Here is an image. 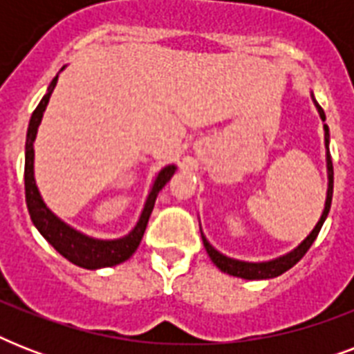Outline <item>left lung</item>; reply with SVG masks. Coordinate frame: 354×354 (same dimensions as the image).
<instances>
[{
	"mask_svg": "<svg viewBox=\"0 0 354 354\" xmlns=\"http://www.w3.org/2000/svg\"><path fill=\"white\" fill-rule=\"evenodd\" d=\"M319 112V118L325 121V113L322 110L319 104H316ZM325 147H327V172H329V189H327V200H325V209L319 216L318 224L314 226V230L310 232V235L305 239V241L296 248L292 250L290 253H286L283 257L274 259V261H268V263H244V261H236V259H230L226 255H222L221 252H216L215 248L211 246L209 242L205 241V236L202 235V241H204V248L207 255L211 257V261L216 264V268H221L222 272H226L230 275H235V277H242V279H272V277H277V275L285 274L286 270H290L296 263L301 261V257L308 252V248L313 246V242L316 241L319 230L324 226L325 218L329 215L330 209V202H333V160H330V152H329V127L325 124Z\"/></svg>",
	"mask_w": 354,
	"mask_h": 354,
	"instance_id": "8db88e82",
	"label": "left lung"
}]
</instances>
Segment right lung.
Listing matches in <instances>:
<instances>
[{
  "label": "right lung",
  "instance_id": "obj_1",
  "mask_svg": "<svg viewBox=\"0 0 354 354\" xmlns=\"http://www.w3.org/2000/svg\"><path fill=\"white\" fill-rule=\"evenodd\" d=\"M58 75L51 80V84L47 88V93L40 101V104L36 106V110L30 115L29 130H27V141H25V202H27V209H29L30 221L36 226V230L44 235L49 244L57 250L62 257H66L69 263L77 264L80 268L97 270L106 268V266H115L119 263H124L127 259L132 257V253L138 250L139 242L143 239V233L149 224L150 213L154 209L156 196L161 189L165 187V183L169 182L176 171L174 165H167L165 169H161L158 178H156L154 185L150 189L149 198L145 202L143 213L139 216L138 224L132 232L124 235L122 239H115V241H97L91 236H86L79 233L73 227H69L68 224H64L58 216H55L49 211L44 200H41L38 187L35 183V143L36 132L40 127L41 115L46 112L47 102L51 97L55 86H57Z\"/></svg>",
  "mask_w": 354,
  "mask_h": 354
}]
</instances>
